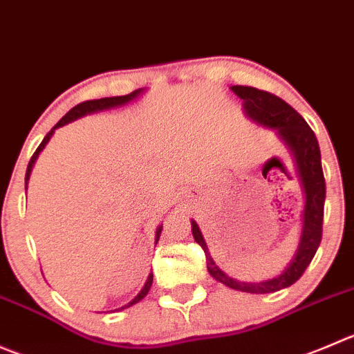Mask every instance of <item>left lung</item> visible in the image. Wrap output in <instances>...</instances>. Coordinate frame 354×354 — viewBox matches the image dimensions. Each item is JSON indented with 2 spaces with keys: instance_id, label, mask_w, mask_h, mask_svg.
Here are the masks:
<instances>
[{
  "instance_id": "obj_1",
  "label": "left lung",
  "mask_w": 354,
  "mask_h": 354,
  "mask_svg": "<svg viewBox=\"0 0 354 354\" xmlns=\"http://www.w3.org/2000/svg\"><path fill=\"white\" fill-rule=\"evenodd\" d=\"M232 91L243 102V112L249 119L264 128L277 129L280 140L289 147L292 153L294 166L299 174L301 185H303L304 204L303 212V232H301L299 245L296 254L286 270L279 277L263 280V282H240L226 275L223 270L216 266L209 254L207 243L202 236L198 225L192 221V233L198 245L204 249L205 261H207V272L212 279L225 283L226 287L242 292L250 294H270L280 289L290 287L294 282L301 279L304 270L310 266L311 259L315 257L318 245L322 242V232H324V204H325V178L322 169V156L318 140L313 129L308 126L303 115L297 114L287 102L279 98L277 95L268 91L257 90L252 86H232Z\"/></svg>"
}]
</instances>
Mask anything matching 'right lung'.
Instances as JSON below:
<instances>
[{"label": "right lung", "mask_w": 354, "mask_h": 354, "mask_svg": "<svg viewBox=\"0 0 354 354\" xmlns=\"http://www.w3.org/2000/svg\"><path fill=\"white\" fill-rule=\"evenodd\" d=\"M142 91L143 90H136V91H133V93L124 95V97H109V98H100V100H88V102H82V104L75 105L74 109H71V111H68L67 114H65L64 118H62L60 121H58L57 124H55L53 128H51V131L48 133L46 136H44V140L39 143V147H37V149H36V152H34L32 157H30L29 166H27V173H26V185H27V180H29L30 171H32V166H34V162H36L37 156H39L41 150H43L44 147H46V143L50 142V138H51V135H53V133H55V129L62 128V126L68 124V122L75 121V119H79V118H84V115H88V114H95V112L109 111V109H114V107H121V105H126V104H128V102L135 100V98L138 97V95L142 93ZM160 230H162V226H159V228H157L156 243H157V240H159V236H160ZM152 280H153V275H152V273H150L149 279H147V282H145V286H143V289L140 290L138 296H136L135 299L131 301V303H128V304H124V306H122V308H119V310H124V308H129V306H133V304L138 303V301H142L143 297H145L147 294H149L150 287H152Z\"/></svg>", "instance_id": "add662e5"}]
</instances>
